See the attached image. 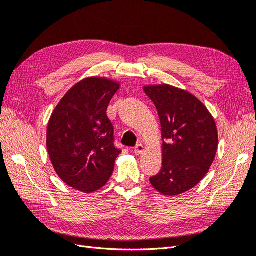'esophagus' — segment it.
<instances>
[{
  "mask_svg": "<svg viewBox=\"0 0 256 256\" xmlns=\"http://www.w3.org/2000/svg\"><path fill=\"white\" fill-rule=\"evenodd\" d=\"M144 146L140 143V144H138L136 147H134V152H136V154H142L143 152H144Z\"/></svg>",
  "mask_w": 256,
  "mask_h": 256,
  "instance_id": "34e87169",
  "label": "esophagus"
}]
</instances>
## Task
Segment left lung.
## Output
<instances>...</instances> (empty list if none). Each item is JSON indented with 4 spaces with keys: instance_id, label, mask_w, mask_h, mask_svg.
<instances>
[{
    "instance_id": "8db88e82",
    "label": "left lung",
    "mask_w": 256,
    "mask_h": 256,
    "mask_svg": "<svg viewBox=\"0 0 256 256\" xmlns=\"http://www.w3.org/2000/svg\"><path fill=\"white\" fill-rule=\"evenodd\" d=\"M161 122L162 168L150 178L164 196H178L203 180L218 150V131L207 108L189 92L172 85L144 88Z\"/></svg>"
}]
</instances>
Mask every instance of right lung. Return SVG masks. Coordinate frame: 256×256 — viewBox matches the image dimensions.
<instances>
[{"label":"right lung","mask_w":256,"mask_h":256,"mask_svg":"<svg viewBox=\"0 0 256 256\" xmlns=\"http://www.w3.org/2000/svg\"><path fill=\"white\" fill-rule=\"evenodd\" d=\"M120 83L86 78L69 90L54 109L47 130V150L54 170L68 186L90 193L113 173L120 150L106 115Z\"/></svg>","instance_id":"add662e5"}]
</instances>
